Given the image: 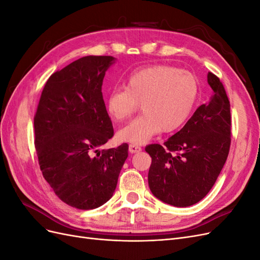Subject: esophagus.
Masks as SVG:
<instances>
[{
	"instance_id": "34e87169",
	"label": "esophagus",
	"mask_w": 260,
	"mask_h": 260,
	"mask_svg": "<svg viewBox=\"0 0 260 260\" xmlns=\"http://www.w3.org/2000/svg\"><path fill=\"white\" fill-rule=\"evenodd\" d=\"M141 148L139 145H137V144H130L129 145V152L131 153V154H135V153H139L140 151H141Z\"/></svg>"
}]
</instances>
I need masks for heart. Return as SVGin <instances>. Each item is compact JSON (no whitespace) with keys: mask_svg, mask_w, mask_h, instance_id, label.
<instances>
[{"mask_svg":"<svg viewBox=\"0 0 260 260\" xmlns=\"http://www.w3.org/2000/svg\"><path fill=\"white\" fill-rule=\"evenodd\" d=\"M200 86L191 73L155 65L132 73L124 88H116L106 98L107 112L114 120L124 121L141 104L143 114L119 130L118 139L143 144L161 131L172 132L188 120L198 102Z\"/></svg>","mask_w":260,"mask_h":260,"instance_id":"b5f03b06","label":"heart"}]
</instances>
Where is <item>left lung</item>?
<instances>
[{
	"label": "left lung",
	"instance_id": "8db88e82",
	"mask_svg": "<svg viewBox=\"0 0 260 260\" xmlns=\"http://www.w3.org/2000/svg\"><path fill=\"white\" fill-rule=\"evenodd\" d=\"M214 91L184 127L161 146L149 144L148 185L155 198L176 207L203 200L223 168L231 144L230 102L219 78L208 73Z\"/></svg>",
	"mask_w": 260,
	"mask_h": 260
}]
</instances>
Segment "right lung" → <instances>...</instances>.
Instances as JSON below:
<instances>
[{
	"label": "right lung",
	"instance_id": "1",
	"mask_svg": "<svg viewBox=\"0 0 260 260\" xmlns=\"http://www.w3.org/2000/svg\"><path fill=\"white\" fill-rule=\"evenodd\" d=\"M113 56H84L46 81L35 116V145L44 179L58 198L94 209L112 198L128 144L102 149L114 136L102 94Z\"/></svg>",
	"mask_w": 260,
	"mask_h": 260
}]
</instances>
